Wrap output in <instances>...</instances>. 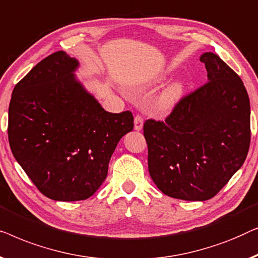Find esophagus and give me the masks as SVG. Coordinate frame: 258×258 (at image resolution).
Instances as JSON below:
<instances>
[{"mask_svg":"<svg viewBox=\"0 0 258 258\" xmlns=\"http://www.w3.org/2000/svg\"><path fill=\"white\" fill-rule=\"evenodd\" d=\"M143 125H144V119L141 115L137 114L136 117H134V130L136 131H140L143 128Z\"/></svg>","mask_w":258,"mask_h":258,"instance_id":"obj_1","label":"esophagus"}]
</instances>
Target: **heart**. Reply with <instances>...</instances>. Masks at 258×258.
I'll use <instances>...</instances> for the list:
<instances>
[{
	"mask_svg": "<svg viewBox=\"0 0 258 258\" xmlns=\"http://www.w3.org/2000/svg\"><path fill=\"white\" fill-rule=\"evenodd\" d=\"M181 93H182V84L180 82H174L172 84H169L155 100V110L159 112H166L170 110L176 104V101L179 100Z\"/></svg>",
	"mask_w": 258,
	"mask_h": 258,
	"instance_id": "heart-1",
	"label": "heart"
}]
</instances>
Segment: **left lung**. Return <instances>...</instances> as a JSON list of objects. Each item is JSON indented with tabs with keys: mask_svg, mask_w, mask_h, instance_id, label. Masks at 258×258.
Wrapping results in <instances>:
<instances>
[{
	"mask_svg": "<svg viewBox=\"0 0 258 258\" xmlns=\"http://www.w3.org/2000/svg\"><path fill=\"white\" fill-rule=\"evenodd\" d=\"M200 60L208 82L181 98L165 121L144 124L152 180L164 194L186 201L215 197L241 168L250 145V101L241 78L215 53Z\"/></svg>",
	"mask_w": 258,
	"mask_h": 258,
	"instance_id": "obj_1",
	"label": "left lung"
}]
</instances>
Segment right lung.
Returning <instances> with one entry per match:
<instances>
[{
    "mask_svg": "<svg viewBox=\"0 0 258 258\" xmlns=\"http://www.w3.org/2000/svg\"><path fill=\"white\" fill-rule=\"evenodd\" d=\"M78 60L48 56L14 88L8 138L16 161L46 198L86 200L107 176L119 140L133 130L131 111L110 113L75 77Z\"/></svg>",
    "mask_w": 258,
    "mask_h": 258,
    "instance_id": "right-lung-1",
    "label": "right lung"
}]
</instances>
